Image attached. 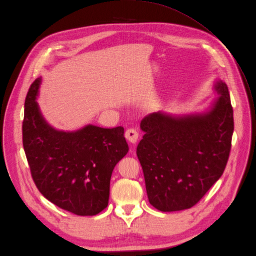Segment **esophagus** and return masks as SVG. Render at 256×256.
Instances as JSON below:
<instances>
[{
	"mask_svg": "<svg viewBox=\"0 0 256 256\" xmlns=\"http://www.w3.org/2000/svg\"><path fill=\"white\" fill-rule=\"evenodd\" d=\"M125 138L131 144H135V142H138V130H135L133 128H129L125 132Z\"/></svg>",
	"mask_w": 256,
	"mask_h": 256,
	"instance_id": "34e87169",
	"label": "esophagus"
}]
</instances>
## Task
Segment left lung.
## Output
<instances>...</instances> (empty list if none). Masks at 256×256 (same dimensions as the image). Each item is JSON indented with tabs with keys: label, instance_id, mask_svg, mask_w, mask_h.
<instances>
[{
	"label": "left lung",
	"instance_id": "1",
	"mask_svg": "<svg viewBox=\"0 0 256 256\" xmlns=\"http://www.w3.org/2000/svg\"><path fill=\"white\" fill-rule=\"evenodd\" d=\"M219 96L204 112L146 116L136 154L150 204L174 212L196 204L222 176L228 160L234 112L226 84L218 80Z\"/></svg>",
	"mask_w": 256,
	"mask_h": 256
}]
</instances>
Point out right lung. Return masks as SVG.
<instances>
[{
  "label": "right lung",
  "instance_id": "right-lung-1",
  "mask_svg": "<svg viewBox=\"0 0 256 256\" xmlns=\"http://www.w3.org/2000/svg\"><path fill=\"white\" fill-rule=\"evenodd\" d=\"M41 78L24 101L22 144L33 181L50 202L78 216H94L108 206L116 163L128 153L124 128L86 125L71 132L52 128L36 101Z\"/></svg>",
  "mask_w": 256,
  "mask_h": 256
}]
</instances>
